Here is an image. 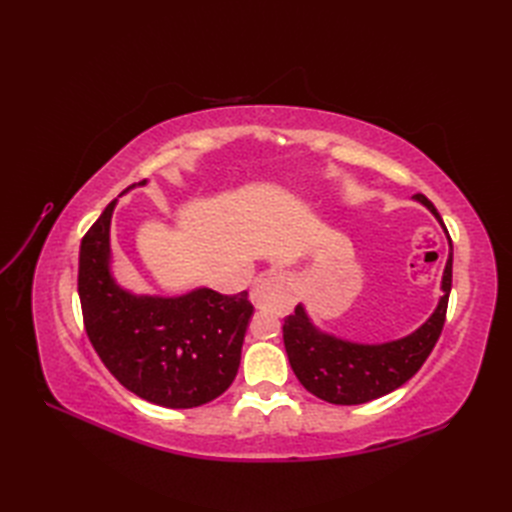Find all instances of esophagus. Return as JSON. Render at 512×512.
Wrapping results in <instances>:
<instances>
[{
	"instance_id": "obj_1",
	"label": "esophagus",
	"mask_w": 512,
	"mask_h": 512,
	"mask_svg": "<svg viewBox=\"0 0 512 512\" xmlns=\"http://www.w3.org/2000/svg\"><path fill=\"white\" fill-rule=\"evenodd\" d=\"M288 277L282 273V271H267L258 275L254 280V286H252V303L256 307H265L277 299H282L288 294Z\"/></svg>"
}]
</instances>
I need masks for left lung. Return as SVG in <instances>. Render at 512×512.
<instances>
[{"label":"left lung","instance_id":"1","mask_svg":"<svg viewBox=\"0 0 512 512\" xmlns=\"http://www.w3.org/2000/svg\"><path fill=\"white\" fill-rule=\"evenodd\" d=\"M414 198L442 224L438 209L425 194H414ZM451 284L453 252L446 260L442 277L444 294L433 316L412 335L380 346L350 344L333 335H324L309 322L303 305H297L294 314L284 320V346L294 376L309 393L335 406L367 404L371 399L399 389L423 367L438 342L446 320Z\"/></svg>","mask_w":512,"mask_h":512}]
</instances>
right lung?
<instances>
[{
  "label": "right lung",
  "instance_id": "obj_1",
  "mask_svg": "<svg viewBox=\"0 0 512 512\" xmlns=\"http://www.w3.org/2000/svg\"><path fill=\"white\" fill-rule=\"evenodd\" d=\"M113 209L115 200L81 241L79 297L89 342L119 384L141 399L175 410L203 406L235 380L254 307L245 290L200 288L177 299L121 290L108 273Z\"/></svg>",
  "mask_w": 512,
  "mask_h": 512
}]
</instances>
